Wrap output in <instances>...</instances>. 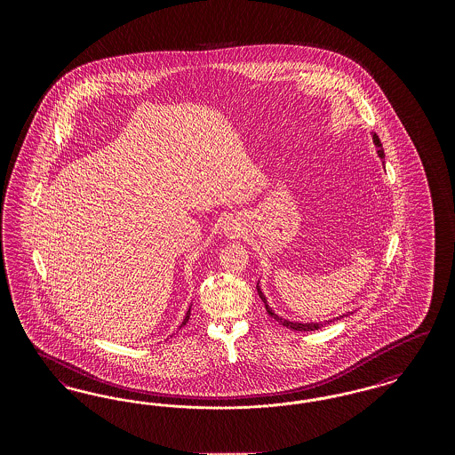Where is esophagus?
Wrapping results in <instances>:
<instances>
[{"label": "esophagus", "instance_id": "obj_1", "mask_svg": "<svg viewBox=\"0 0 455 455\" xmlns=\"http://www.w3.org/2000/svg\"><path fill=\"white\" fill-rule=\"evenodd\" d=\"M242 230H243V227L240 225V221L234 220V218L227 220V223H225V227H223V232H225L227 235H240Z\"/></svg>", "mask_w": 455, "mask_h": 455}]
</instances>
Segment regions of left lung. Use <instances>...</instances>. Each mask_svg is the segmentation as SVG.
I'll return each mask as SVG.
<instances>
[{"label":"left lung","mask_w":455,"mask_h":455,"mask_svg":"<svg viewBox=\"0 0 455 455\" xmlns=\"http://www.w3.org/2000/svg\"><path fill=\"white\" fill-rule=\"evenodd\" d=\"M371 140H373V145H375V148H377V155H379V158L384 162L386 153H384L382 143H380V140H379V136H377L375 132L371 134ZM259 283L260 282H258V293H259L260 300H262L264 305H266L267 314H269L276 323H280V324L284 325V327H288V329H291V331H303V332H307V331H317V329H321V327H325V324L336 323V321H339V319H343V317H347L349 314H353V312H347V314H343V315H338V317L327 319V321H323V323H299V321H288V319H284L282 315H278V314L269 307L266 295H264V293H262V290H260Z\"/></svg>","instance_id":"8db88e82"}]
</instances>
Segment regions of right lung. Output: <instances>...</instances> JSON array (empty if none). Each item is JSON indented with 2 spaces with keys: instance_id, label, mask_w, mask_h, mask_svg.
Listing matches in <instances>:
<instances>
[{
  "instance_id": "right-lung-1",
  "label": "right lung",
  "mask_w": 455,
  "mask_h": 455,
  "mask_svg": "<svg viewBox=\"0 0 455 455\" xmlns=\"http://www.w3.org/2000/svg\"><path fill=\"white\" fill-rule=\"evenodd\" d=\"M193 305V303H191ZM191 305H189V308H188V312H186V315H184V319H182V323L179 327H182V325L188 324V321H189V315H191Z\"/></svg>"
}]
</instances>
